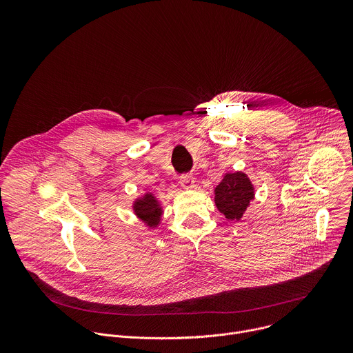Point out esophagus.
<instances>
[{
  "instance_id": "1",
  "label": "esophagus",
  "mask_w": 353,
  "mask_h": 353,
  "mask_svg": "<svg viewBox=\"0 0 353 353\" xmlns=\"http://www.w3.org/2000/svg\"><path fill=\"white\" fill-rule=\"evenodd\" d=\"M180 185L185 190H191L195 185V179L192 176H183L180 179Z\"/></svg>"
}]
</instances>
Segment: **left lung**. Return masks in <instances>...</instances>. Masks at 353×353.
Segmentation results:
<instances>
[{
  "instance_id": "left-lung-1",
  "label": "left lung",
  "mask_w": 353,
  "mask_h": 353,
  "mask_svg": "<svg viewBox=\"0 0 353 353\" xmlns=\"http://www.w3.org/2000/svg\"><path fill=\"white\" fill-rule=\"evenodd\" d=\"M256 198V187L250 177L241 172H226L214 190L216 210L228 221H240Z\"/></svg>"
}]
</instances>
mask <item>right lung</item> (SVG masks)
I'll list each match as a JSON object with an SVG mask.
<instances>
[{"mask_svg":"<svg viewBox=\"0 0 353 353\" xmlns=\"http://www.w3.org/2000/svg\"><path fill=\"white\" fill-rule=\"evenodd\" d=\"M131 210L135 218L141 221L149 230H155L161 225L165 212L163 204L159 198L149 190L134 198Z\"/></svg>","mask_w":353,"mask_h":353,"instance_id":"right-lung-1","label":"right lung"}]
</instances>
